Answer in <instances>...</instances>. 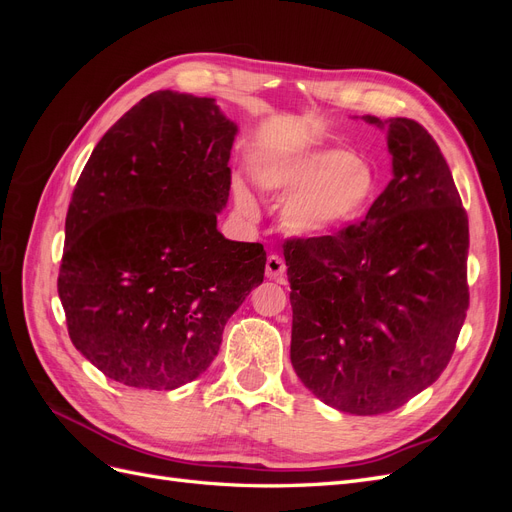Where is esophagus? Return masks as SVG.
Returning a JSON list of instances; mask_svg holds the SVG:
<instances>
[{
	"label": "esophagus",
	"mask_w": 512,
	"mask_h": 512,
	"mask_svg": "<svg viewBox=\"0 0 512 512\" xmlns=\"http://www.w3.org/2000/svg\"><path fill=\"white\" fill-rule=\"evenodd\" d=\"M265 273H267L269 280L282 282L284 277H286V262H284V258H282V256H277V254H271V256L267 258Z\"/></svg>",
	"instance_id": "esophagus-1"
}]
</instances>
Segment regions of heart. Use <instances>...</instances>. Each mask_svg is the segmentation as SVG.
I'll return each mask as SVG.
<instances>
[{
    "label": "heart",
    "instance_id": "b5f03b06",
    "mask_svg": "<svg viewBox=\"0 0 512 512\" xmlns=\"http://www.w3.org/2000/svg\"><path fill=\"white\" fill-rule=\"evenodd\" d=\"M262 190L291 194L282 224L292 235L316 237L342 228L367 211L376 196V173L363 158L344 151H316L265 166L258 173ZM237 205L252 215L250 194L237 188Z\"/></svg>",
    "mask_w": 512,
    "mask_h": 512
}]
</instances>
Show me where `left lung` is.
Instances as JSON below:
<instances>
[{
	"label": "left lung",
	"instance_id": "left-lung-1",
	"mask_svg": "<svg viewBox=\"0 0 512 512\" xmlns=\"http://www.w3.org/2000/svg\"><path fill=\"white\" fill-rule=\"evenodd\" d=\"M386 128L395 177L365 220L284 243L292 367L324 404L359 416L436 382L470 305L468 213L451 168L418 121Z\"/></svg>",
	"mask_w": 512,
	"mask_h": 512
}]
</instances>
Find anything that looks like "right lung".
Segmentation results:
<instances>
[{
  "label": "right lung",
  "mask_w": 512,
  "mask_h": 512,
  "mask_svg": "<svg viewBox=\"0 0 512 512\" xmlns=\"http://www.w3.org/2000/svg\"><path fill=\"white\" fill-rule=\"evenodd\" d=\"M235 134L213 98L156 91L102 136L76 181L57 292L74 348L115 382L173 391L196 380L265 280V247L218 232Z\"/></svg>",
  "instance_id": "obj_1"
}]
</instances>
